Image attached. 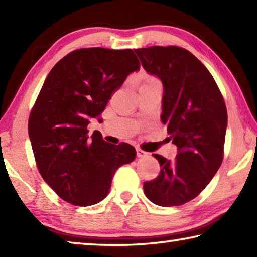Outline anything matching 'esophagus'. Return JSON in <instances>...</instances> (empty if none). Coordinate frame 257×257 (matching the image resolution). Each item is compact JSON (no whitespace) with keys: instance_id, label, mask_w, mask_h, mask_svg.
<instances>
[{"instance_id":"esophagus-1","label":"esophagus","mask_w":257,"mask_h":257,"mask_svg":"<svg viewBox=\"0 0 257 257\" xmlns=\"http://www.w3.org/2000/svg\"><path fill=\"white\" fill-rule=\"evenodd\" d=\"M136 153H137L138 158H146V156L149 155V153H147V152L143 151V150H141V149H136Z\"/></svg>"}]
</instances>
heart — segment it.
Here are the masks:
<instances>
[{"mask_svg": "<svg viewBox=\"0 0 257 257\" xmlns=\"http://www.w3.org/2000/svg\"><path fill=\"white\" fill-rule=\"evenodd\" d=\"M151 79H154V78H151V77H147L145 80H151Z\"/></svg>", "mask_w": 257, "mask_h": 257, "instance_id": "1", "label": "heart"}]
</instances>
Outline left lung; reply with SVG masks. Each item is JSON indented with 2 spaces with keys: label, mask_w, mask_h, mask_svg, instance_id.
I'll return each mask as SVG.
<instances>
[{
  "label": "left lung",
  "mask_w": 257,
  "mask_h": 257,
  "mask_svg": "<svg viewBox=\"0 0 257 257\" xmlns=\"http://www.w3.org/2000/svg\"><path fill=\"white\" fill-rule=\"evenodd\" d=\"M145 70L164 87L161 120L178 154L173 161L153 154L160 175L144 182V193L160 206H179L210 184L223 160L227 107L206 67L178 46L135 50Z\"/></svg>",
  "instance_id": "1"
}]
</instances>
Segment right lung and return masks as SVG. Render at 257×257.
Listing matches in <instances>:
<instances>
[{
    "label": "right lung",
    "mask_w": 257,
    "mask_h": 257,
    "mask_svg": "<svg viewBox=\"0 0 257 257\" xmlns=\"http://www.w3.org/2000/svg\"><path fill=\"white\" fill-rule=\"evenodd\" d=\"M139 66L133 50L90 47L70 52L47 75L28 134L38 171L63 201L77 206L103 201L115 171L135 160L132 145L108 144L97 130L89 136L87 125Z\"/></svg>",
    "instance_id": "right-lung-1"
}]
</instances>
